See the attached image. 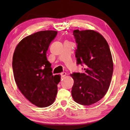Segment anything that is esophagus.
Here are the masks:
<instances>
[{
    "label": "esophagus",
    "instance_id": "obj_1",
    "mask_svg": "<svg viewBox=\"0 0 130 130\" xmlns=\"http://www.w3.org/2000/svg\"><path fill=\"white\" fill-rule=\"evenodd\" d=\"M66 75H67V73H66L65 72H62V73H61V77H62V78L66 76Z\"/></svg>",
    "mask_w": 130,
    "mask_h": 130
}]
</instances>
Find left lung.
<instances>
[{"instance_id":"1","label":"left lung","mask_w":130,"mask_h":130,"mask_svg":"<svg viewBox=\"0 0 130 130\" xmlns=\"http://www.w3.org/2000/svg\"><path fill=\"white\" fill-rule=\"evenodd\" d=\"M77 43V64L85 66L84 73H74L72 96L78 104L92 105L107 93L113 74V64L108 44L102 34L92 30L73 31Z\"/></svg>"}]
</instances>
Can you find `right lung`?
<instances>
[{"label": "right lung", "mask_w": 130, "mask_h": 130, "mask_svg": "<svg viewBox=\"0 0 130 130\" xmlns=\"http://www.w3.org/2000/svg\"><path fill=\"white\" fill-rule=\"evenodd\" d=\"M57 34L40 31L25 37L18 44L12 57L14 79L21 93L32 104L42 108L52 105L57 93L60 75L52 74L46 52Z\"/></svg>", "instance_id": "right-lung-1"}]
</instances>
